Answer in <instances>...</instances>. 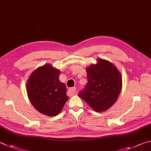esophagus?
<instances>
[{"label": "esophagus", "instance_id": "1", "mask_svg": "<svg viewBox=\"0 0 151 151\" xmlns=\"http://www.w3.org/2000/svg\"><path fill=\"white\" fill-rule=\"evenodd\" d=\"M76 87H73V88H70L68 89V92L70 93V94H75L76 93Z\"/></svg>", "mask_w": 151, "mask_h": 151}]
</instances>
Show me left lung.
<instances>
[{
  "label": "left lung",
  "instance_id": "8db88e82",
  "mask_svg": "<svg viewBox=\"0 0 151 151\" xmlns=\"http://www.w3.org/2000/svg\"><path fill=\"white\" fill-rule=\"evenodd\" d=\"M86 73L88 83L79 97L96 111L108 110L121 92V73L113 63L102 59H97L96 64L88 67Z\"/></svg>",
  "mask_w": 151,
  "mask_h": 151
}]
</instances>
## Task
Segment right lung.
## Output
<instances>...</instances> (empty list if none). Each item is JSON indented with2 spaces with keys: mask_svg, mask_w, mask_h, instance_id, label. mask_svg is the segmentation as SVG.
<instances>
[{
  "mask_svg": "<svg viewBox=\"0 0 151 151\" xmlns=\"http://www.w3.org/2000/svg\"><path fill=\"white\" fill-rule=\"evenodd\" d=\"M60 70L46 64L33 71L26 83L30 102L38 111L55 116L61 111L68 99L67 88L59 81Z\"/></svg>",
  "mask_w": 151,
  "mask_h": 151,
  "instance_id": "1",
  "label": "right lung"
}]
</instances>
